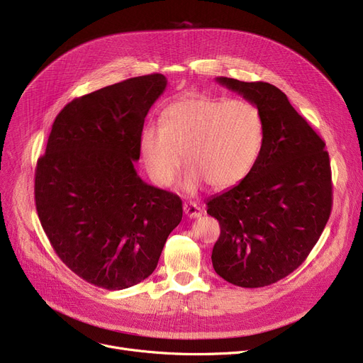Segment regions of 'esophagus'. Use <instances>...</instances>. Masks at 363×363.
<instances>
[{"instance_id":"34e87169","label":"esophagus","mask_w":363,"mask_h":363,"mask_svg":"<svg viewBox=\"0 0 363 363\" xmlns=\"http://www.w3.org/2000/svg\"><path fill=\"white\" fill-rule=\"evenodd\" d=\"M184 213H185L188 218L194 219V218L201 216L203 211H201V207H200V206H197L196 203H193V201H188V203H185V204H184Z\"/></svg>"}]
</instances>
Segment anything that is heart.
I'll return each mask as SVG.
<instances>
[{
	"label": "heart",
	"instance_id": "heart-1",
	"mask_svg": "<svg viewBox=\"0 0 363 363\" xmlns=\"http://www.w3.org/2000/svg\"><path fill=\"white\" fill-rule=\"evenodd\" d=\"M264 143L259 108L245 100L189 94L162 111V125L147 123L140 137L148 175L169 185L184 162L182 186L196 191L207 181L223 189L240 184L253 170Z\"/></svg>",
	"mask_w": 363,
	"mask_h": 363
}]
</instances>
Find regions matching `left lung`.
Listing matches in <instances>:
<instances>
[{
  "mask_svg": "<svg viewBox=\"0 0 363 363\" xmlns=\"http://www.w3.org/2000/svg\"><path fill=\"white\" fill-rule=\"evenodd\" d=\"M216 81L259 108L264 143L250 174L207 201L220 225L212 263L225 281L259 289L296 271L319 240L333 207L330 156L277 86Z\"/></svg>",
  "mask_w": 363,
  "mask_h": 363,
  "instance_id": "1",
  "label": "left lung"
}]
</instances>
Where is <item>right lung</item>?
Wrapping results in <instances>:
<instances>
[{
    "label": "right lung",
    "instance_id": "add662e5",
    "mask_svg": "<svg viewBox=\"0 0 363 363\" xmlns=\"http://www.w3.org/2000/svg\"><path fill=\"white\" fill-rule=\"evenodd\" d=\"M160 73L74 99L57 114L35 169V204L54 252L106 290L132 287L156 269L182 201L144 182L133 163L148 110L166 89Z\"/></svg>",
    "mask_w": 363,
    "mask_h": 363
}]
</instances>
